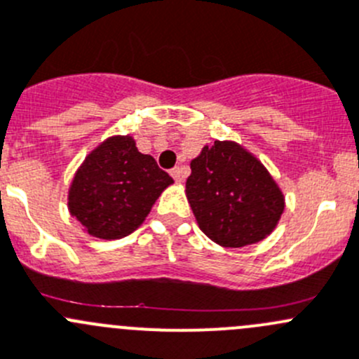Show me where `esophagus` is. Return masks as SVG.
I'll use <instances>...</instances> for the list:
<instances>
[{
	"mask_svg": "<svg viewBox=\"0 0 359 359\" xmlns=\"http://www.w3.org/2000/svg\"><path fill=\"white\" fill-rule=\"evenodd\" d=\"M170 173H172V177L177 180V182H182L184 177H186V168H184V166H175Z\"/></svg>",
	"mask_w": 359,
	"mask_h": 359,
	"instance_id": "1",
	"label": "esophagus"
}]
</instances>
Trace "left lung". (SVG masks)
Here are the masks:
<instances>
[{"mask_svg":"<svg viewBox=\"0 0 359 359\" xmlns=\"http://www.w3.org/2000/svg\"><path fill=\"white\" fill-rule=\"evenodd\" d=\"M201 231L222 247L266 238L284 210V194L268 170L235 142L215 140L191 161L186 182Z\"/></svg>","mask_w":359,"mask_h":359,"instance_id":"1","label":"left lung"}]
</instances>
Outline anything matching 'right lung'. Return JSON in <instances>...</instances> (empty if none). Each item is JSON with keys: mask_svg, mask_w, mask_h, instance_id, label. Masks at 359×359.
I'll return each instance as SVG.
<instances>
[{"mask_svg": "<svg viewBox=\"0 0 359 359\" xmlns=\"http://www.w3.org/2000/svg\"><path fill=\"white\" fill-rule=\"evenodd\" d=\"M173 179L138 152L131 137H110L83 159L68 191L69 214L89 235L116 240L133 233Z\"/></svg>", "mask_w": 359, "mask_h": 359, "instance_id": "obj_1", "label": "right lung"}]
</instances>
